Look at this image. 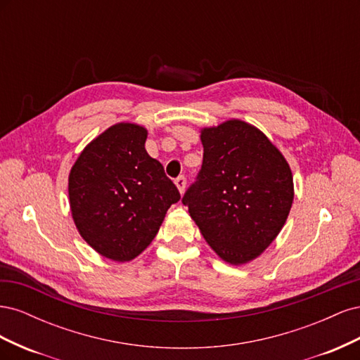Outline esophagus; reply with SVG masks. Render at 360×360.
I'll use <instances>...</instances> for the list:
<instances>
[{
	"label": "esophagus",
	"mask_w": 360,
	"mask_h": 360,
	"mask_svg": "<svg viewBox=\"0 0 360 360\" xmlns=\"http://www.w3.org/2000/svg\"><path fill=\"white\" fill-rule=\"evenodd\" d=\"M174 181H176V186L179 188L180 193H183V192H184V188H186V177H184V176H179Z\"/></svg>",
	"instance_id": "obj_1"
}]
</instances>
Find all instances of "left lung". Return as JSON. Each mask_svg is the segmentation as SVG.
I'll use <instances>...</instances> for the list:
<instances>
[{"mask_svg":"<svg viewBox=\"0 0 360 360\" xmlns=\"http://www.w3.org/2000/svg\"><path fill=\"white\" fill-rule=\"evenodd\" d=\"M202 165L181 202L222 259L243 264L275 240L290 213L292 174L264 134L240 120L201 132Z\"/></svg>","mask_w":360,"mask_h":360,"instance_id":"1","label":"left lung"}]
</instances>
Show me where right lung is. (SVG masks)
I'll use <instances>...</instances> for the list:
<instances>
[{"mask_svg": "<svg viewBox=\"0 0 360 360\" xmlns=\"http://www.w3.org/2000/svg\"><path fill=\"white\" fill-rule=\"evenodd\" d=\"M147 130L111 126L85 147L69 176L73 221L84 240L114 261H129L153 240L180 200L162 163L146 151Z\"/></svg>", "mask_w": 360, "mask_h": 360, "instance_id": "obj_1", "label": "right lung"}]
</instances>
